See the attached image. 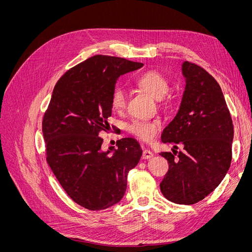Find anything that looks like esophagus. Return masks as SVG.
<instances>
[{"label":"esophagus","mask_w":252,"mask_h":252,"mask_svg":"<svg viewBox=\"0 0 252 252\" xmlns=\"http://www.w3.org/2000/svg\"><path fill=\"white\" fill-rule=\"evenodd\" d=\"M152 157H154V154L148 149H144L143 150V158L144 159H148V158H151Z\"/></svg>","instance_id":"esophagus-1"}]
</instances>
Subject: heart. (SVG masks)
<instances>
[{
  "instance_id": "obj_1",
  "label": "heart",
  "mask_w": 252,
  "mask_h": 252,
  "mask_svg": "<svg viewBox=\"0 0 252 252\" xmlns=\"http://www.w3.org/2000/svg\"><path fill=\"white\" fill-rule=\"evenodd\" d=\"M135 85L147 93L156 100H161L169 91V82L157 71H147L135 80ZM111 106L114 110L123 111L127 106L126 91L122 87H116L111 94ZM161 127L159 121L135 120L128 125V131L143 141L150 142L156 138V135Z\"/></svg>"
}]
</instances>
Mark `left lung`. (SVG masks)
<instances>
[{
  "label": "left lung",
  "instance_id": "8db88e82",
  "mask_svg": "<svg viewBox=\"0 0 252 252\" xmlns=\"http://www.w3.org/2000/svg\"><path fill=\"white\" fill-rule=\"evenodd\" d=\"M182 72L186 87L180 109L161 136L163 143L173 145V154H159L169 164L159 187L170 202L191 205L211 193L229 169L233 124L216 79L187 61ZM179 144L180 153L175 150Z\"/></svg>",
  "mask_w": 252,
  "mask_h": 252
}]
</instances>
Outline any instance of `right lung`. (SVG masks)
<instances>
[{"instance_id":"right-lung-1","label":"right lung","mask_w":252,"mask_h":252,"mask_svg":"<svg viewBox=\"0 0 252 252\" xmlns=\"http://www.w3.org/2000/svg\"><path fill=\"white\" fill-rule=\"evenodd\" d=\"M142 63L97 55L65 72L52 91L42 130L46 159L70 199L89 210L119 203L127 188L128 172L142 157L132 138L102 150L98 136L109 126L111 94L120 75L139 69Z\"/></svg>"}]
</instances>
